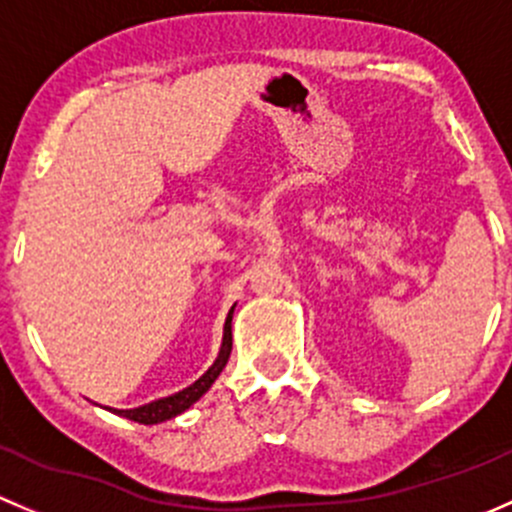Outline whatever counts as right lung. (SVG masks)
<instances>
[{
	"instance_id": "add662e5",
	"label": "right lung",
	"mask_w": 512,
	"mask_h": 512,
	"mask_svg": "<svg viewBox=\"0 0 512 512\" xmlns=\"http://www.w3.org/2000/svg\"><path fill=\"white\" fill-rule=\"evenodd\" d=\"M231 315H234V308H231L229 315H226L224 340H221L219 357L214 360V365L209 367V370L197 379V382L189 384V387L182 389V392L172 394V397L155 399V402L142 404V407H135V409H110V412L118 414V416H125V419H130V421H138V424H160V421H167V419H172V416L187 412V409L192 407L194 402H199V399H202L204 394L209 392V387L214 384V379L219 377L221 370L226 367V362H229V355H231Z\"/></svg>"
}]
</instances>
